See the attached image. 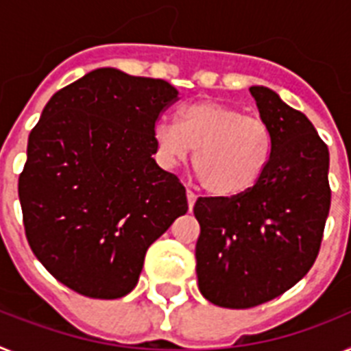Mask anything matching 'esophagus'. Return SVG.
Masks as SVG:
<instances>
[{
	"label": "esophagus",
	"mask_w": 351,
	"mask_h": 351,
	"mask_svg": "<svg viewBox=\"0 0 351 351\" xmlns=\"http://www.w3.org/2000/svg\"><path fill=\"white\" fill-rule=\"evenodd\" d=\"M186 197H188V210L192 211L193 204H195V201H197V195H195V193L192 192V190H188V192H186Z\"/></svg>",
	"instance_id": "obj_1"
}]
</instances>
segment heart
Returning a JSON list of instances; mask_svg holds the SVG:
<instances>
[{"label": "heart", "instance_id": "b5f03b06", "mask_svg": "<svg viewBox=\"0 0 351 351\" xmlns=\"http://www.w3.org/2000/svg\"><path fill=\"white\" fill-rule=\"evenodd\" d=\"M156 154L163 167L193 156V170L208 193L237 199L253 190L267 172L274 152L271 129L239 107L197 100L181 107L178 123L158 121Z\"/></svg>", "mask_w": 351, "mask_h": 351}]
</instances>
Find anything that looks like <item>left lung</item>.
<instances>
[{"label":"left lung","mask_w":351,"mask_h":351,"mask_svg":"<svg viewBox=\"0 0 351 351\" xmlns=\"http://www.w3.org/2000/svg\"><path fill=\"white\" fill-rule=\"evenodd\" d=\"M274 138L262 181L237 199H197L199 291L213 305L251 308L282 296L314 265L330 211L328 147L303 112L249 88Z\"/></svg>","instance_id":"8db88e82"}]
</instances>
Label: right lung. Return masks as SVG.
I'll return each instance as SVG.
<instances>
[{
	"mask_svg": "<svg viewBox=\"0 0 351 351\" xmlns=\"http://www.w3.org/2000/svg\"><path fill=\"white\" fill-rule=\"evenodd\" d=\"M179 91L161 78L89 71L48 100L19 176L26 239L71 291L117 300L138 283L149 245L188 211L165 172L154 127Z\"/></svg>",
	"mask_w": 351,
	"mask_h": 351,
	"instance_id": "1",
	"label": "right lung"
}]
</instances>
